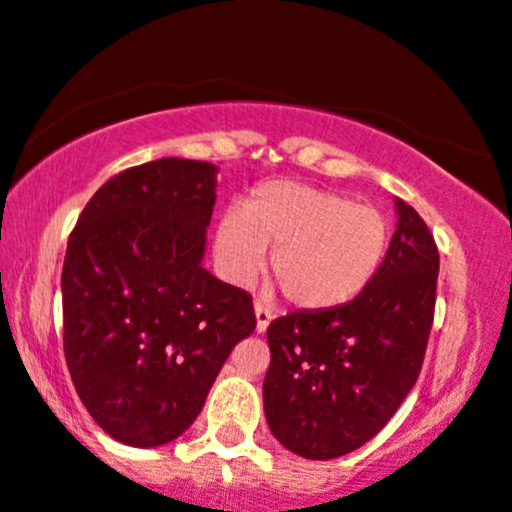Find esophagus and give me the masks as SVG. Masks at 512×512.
Wrapping results in <instances>:
<instances>
[{"mask_svg": "<svg viewBox=\"0 0 512 512\" xmlns=\"http://www.w3.org/2000/svg\"><path fill=\"white\" fill-rule=\"evenodd\" d=\"M255 315H257V332H264L269 327V322H272L274 310L269 308L267 303L255 301Z\"/></svg>", "mask_w": 512, "mask_h": 512, "instance_id": "1", "label": "esophagus"}]
</instances>
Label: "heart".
Returning a JSON list of instances; mask_svg holds the SVG:
<instances>
[{
    "label": "heart",
    "instance_id": "obj_1",
    "mask_svg": "<svg viewBox=\"0 0 512 512\" xmlns=\"http://www.w3.org/2000/svg\"><path fill=\"white\" fill-rule=\"evenodd\" d=\"M284 298L298 308L344 305L378 274L390 245L380 209L293 180L262 182L243 207H228L216 228L214 252L223 274L248 281L260 272L264 248Z\"/></svg>",
    "mask_w": 512,
    "mask_h": 512
}]
</instances>
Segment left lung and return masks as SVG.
<instances>
[{
    "instance_id": "8db88e82",
    "label": "left lung",
    "mask_w": 512,
    "mask_h": 512,
    "mask_svg": "<svg viewBox=\"0 0 512 512\" xmlns=\"http://www.w3.org/2000/svg\"><path fill=\"white\" fill-rule=\"evenodd\" d=\"M397 214L390 250L354 301L298 310L267 327V424L308 460L342 457L383 431L424 366L438 245L414 207L397 199Z\"/></svg>"
}]
</instances>
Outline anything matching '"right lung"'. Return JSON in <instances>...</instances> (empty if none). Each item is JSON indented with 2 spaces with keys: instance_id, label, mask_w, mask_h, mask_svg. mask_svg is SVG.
Here are the masks:
<instances>
[{
  "instance_id": "add662e5",
  "label": "right lung",
  "mask_w": 512,
  "mask_h": 512,
  "mask_svg": "<svg viewBox=\"0 0 512 512\" xmlns=\"http://www.w3.org/2000/svg\"><path fill=\"white\" fill-rule=\"evenodd\" d=\"M219 168L158 158L117 173L69 233L64 358L88 414L125 445L185 431L240 339L252 296L202 267Z\"/></svg>"
}]
</instances>
